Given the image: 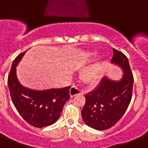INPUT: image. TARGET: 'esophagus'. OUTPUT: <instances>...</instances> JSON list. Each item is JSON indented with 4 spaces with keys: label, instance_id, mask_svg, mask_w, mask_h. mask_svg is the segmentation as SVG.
<instances>
[{
    "label": "esophagus",
    "instance_id": "obj_1",
    "mask_svg": "<svg viewBox=\"0 0 148 148\" xmlns=\"http://www.w3.org/2000/svg\"><path fill=\"white\" fill-rule=\"evenodd\" d=\"M82 89L79 88V87H77V86H72L70 90H69V95L71 96L72 97L75 96V95H79V94H82Z\"/></svg>",
    "mask_w": 148,
    "mask_h": 148
}]
</instances>
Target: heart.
<instances>
[{
	"label": "heart",
	"mask_w": 148,
	"mask_h": 148,
	"mask_svg": "<svg viewBox=\"0 0 148 148\" xmlns=\"http://www.w3.org/2000/svg\"><path fill=\"white\" fill-rule=\"evenodd\" d=\"M82 79L88 84H94L98 80L99 68L97 65L92 66L85 69L82 73Z\"/></svg>",
	"instance_id": "heart-1"
}]
</instances>
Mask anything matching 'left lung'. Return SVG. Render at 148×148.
<instances>
[{
    "instance_id": "obj_1",
    "label": "left lung",
    "mask_w": 148,
    "mask_h": 148,
    "mask_svg": "<svg viewBox=\"0 0 148 148\" xmlns=\"http://www.w3.org/2000/svg\"><path fill=\"white\" fill-rule=\"evenodd\" d=\"M111 63L123 69V78L119 81H113L103 77L97 88L85 95V104L82 110L85 124L97 130L113 126L124 115L131 102L134 78L129 60L124 53L113 49Z\"/></svg>"
}]
</instances>
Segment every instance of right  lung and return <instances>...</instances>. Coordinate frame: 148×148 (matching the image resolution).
Masks as SVG:
<instances>
[{
	"instance_id": "add662e5",
	"label": "right lung",
	"mask_w": 148,
	"mask_h": 148,
	"mask_svg": "<svg viewBox=\"0 0 148 148\" xmlns=\"http://www.w3.org/2000/svg\"><path fill=\"white\" fill-rule=\"evenodd\" d=\"M25 52L13 60L8 75V87L18 113L29 124L36 128L51 125L59 119L63 107L70 97V86L35 91L23 87L16 77V66Z\"/></svg>"
}]
</instances>
